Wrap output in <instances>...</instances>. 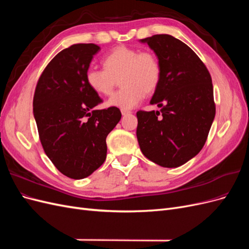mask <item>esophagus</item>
<instances>
[{
  "label": "esophagus",
  "mask_w": 249,
  "mask_h": 249,
  "mask_svg": "<svg viewBox=\"0 0 249 249\" xmlns=\"http://www.w3.org/2000/svg\"><path fill=\"white\" fill-rule=\"evenodd\" d=\"M122 114L124 116V115H127V114H131V111L129 110H122Z\"/></svg>",
  "instance_id": "esophagus-1"
}]
</instances>
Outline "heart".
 Masks as SVG:
<instances>
[{
	"mask_svg": "<svg viewBox=\"0 0 249 249\" xmlns=\"http://www.w3.org/2000/svg\"><path fill=\"white\" fill-rule=\"evenodd\" d=\"M104 70L89 67L85 80L100 95H110L120 80V88L107 102L110 107L130 110L145 94L154 93L160 84L162 71L159 60L150 52L124 46L116 47L103 59Z\"/></svg>",
	"mask_w": 249,
	"mask_h": 249,
	"instance_id": "b5f03b06",
	"label": "heart"
}]
</instances>
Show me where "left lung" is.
<instances>
[{
  "mask_svg": "<svg viewBox=\"0 0 249 249\" xmlns=\"http://www.w3.org/2000/svg\"><path fill=\"white\" fill-rule=\"evenodd\" d=\"M140 42L154 51L162 76L150 100L161 112H137L138 143L148 160L176 168L205 145L216 111L212 79L198 56L173 36L158 34Z\"/></svg>",
  "mask_w": 249,
  "mask_h": 249,
  "instance_id": "8db88e82",
  "label": "left lung"
}]
</instances>
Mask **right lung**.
I'll return each instance as SVG.
<instances>
[{"instance_id": "right-lung-1", "label": "right lung", "mask_w": 249, "mask_h": 249, "mask_svg": "<svg viewBox=\"0 0 249 249\" xmlns=\"http://www.w3.org/2000/svg\"><path fill=\"white\" fill-rule=\"evenodd\" d=\"M100 47L72 44L52 59L37 83L33 114L44 153L64 176L89 177L106 160L108 134L122 118L116 107L93 108L103 101L85 80Z\"/></svg>"}]
</instances>
